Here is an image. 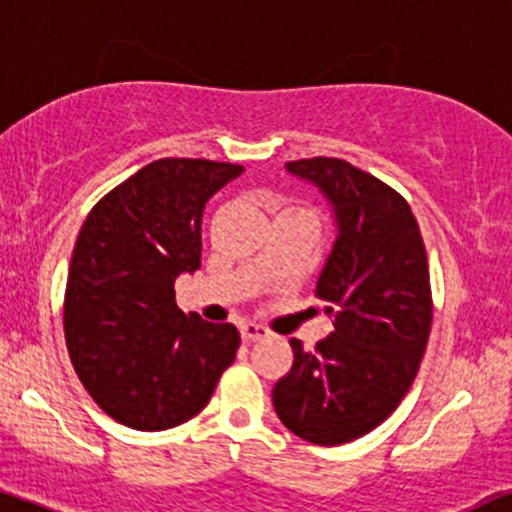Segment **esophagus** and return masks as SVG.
<instances>
[{"label": "esophagus", "mask_w": 512, "mask_h": 512, "mask_svg": "<svg viewBox=\"0 0 512 512\" xmlns=\"http://www.w3.org/2000/svg\"><path fill=\"white\" fill-rule=\"evenodd\" d=\"M240 335H243L245 342H255L260 338H267V328H262L257 323H243L240 325Z\"/></svg>", "instance_id": "34e87169"}]
</instances>
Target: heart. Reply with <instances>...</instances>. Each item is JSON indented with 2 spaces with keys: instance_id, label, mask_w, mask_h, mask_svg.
I'll use <instances>...</instances> for the list:
<instances>
[{
  "instance_id": "b5f03b06",
  "label": "heart",
  "mask_w": 512,
  "mask_h": 512,
  "mask_svg": "<svg viewBox=\"0 0 512 512\" xmlns=\"http://www.w3.org/2000/svg\"><path fill=\"white\" fill-rule=\"evenodd\" d=\"M284 213H308V216H316V213H313L311 209H306V206H286V209L282 211V216Z\"/></svg>"
}]
</instances>
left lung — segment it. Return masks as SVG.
Listing matches in <instances>:
<instances>
[{
    "label": "left lung",
    "mask_w": 512,
    "mask_h": 512,
    "mask_svg": "<svg viewBox=\"0 0 512 512\" xmlns=\"http://www.w3.org/2000/svg\"><path fill=\"white\" fill-rule=\"evenodd\" d=\"M330 201L338 238L316 284L335 330L316 350L291 338L294 364L274 384L279 420L301 440L333 447L396 411L425 355L430 269L411 206L396 189L338 157L286 162Z\"/></svg>",
    "instance_id": "1"
}]
</instances>
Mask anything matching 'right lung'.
<instances>
[{
  "label": "right lung",
  "instance_id": "1",
  "mask_svg": "<svg viewBox=\"0 0 512 512\" xmlns=\"http://www.w3.org/2000/svg\"><path fill=\"white\" fill-rule=\"evenodd\" d=\"M240 165L165 157L89 211L67 272L63 325L72 367L106 415L133 430L187 423L233 364L240 333L174 301L201 267V213Z\"/></svg>",
  "mask_w": 512,
  "mask_h": 512
}]
</instances>
